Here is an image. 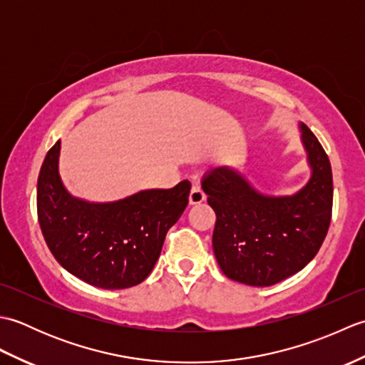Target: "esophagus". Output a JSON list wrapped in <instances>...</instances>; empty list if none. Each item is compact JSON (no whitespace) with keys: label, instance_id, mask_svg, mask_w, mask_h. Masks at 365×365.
Instances as JSON below:
<instances>
[{"label":"esophagus","instance_id":"34e87169","mask_svg":"<svg viewBox=\"0 0 365 365\" xmlns=\"http://www.w3.org/2000/svg\"><path fill=\"white\" fill-rule=\"evenodd\" d=\"M204 200H205V195H204L202 188H200L197 183L192 185V188L190 191V204L191 205H197L200 202H204Z\"/></svg>","mask_w":365,"mask_h":365}]
</instances>
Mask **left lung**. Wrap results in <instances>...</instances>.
I'll use <instances>...</instances> for the list:
<instances>
[{"mask_svg": "<svg viewBox=\"0 0 365 365\" xmlns=\"http://www.w3.org/2000/svg\"><path fill=\"white\" fill-rule=\"evenodd\" d=\"M299 130L311 178L294 195H263L227 166L204 175L202 190L216 215L215 257L232 281L254 287L281 282L315 257L328 234L331 163L312 131L304 123Z\"/></svg>", "mask_w": 365, "mask_h": 365, "instance_id": "1", "label": "left lung"}]
</instances>
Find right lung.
Returning <instances> with one entry per match:
<instances>
[{"label":"right lung","mask_w":365,"mask_h":365,"mask_svg":"<svg viewBox=\"0 0 365 365\" xmlns=\"http://www.w3.org/2000/svg\"><path fill=\"white\" fill-rule=\"evenodd\" d=\"M61 141L46 153L37 180V216L54 259L98 289L138 285L157 263L168 230L188 205L191 183L144 190L114 202L72 196L59 175Z\"/></svg>","instance_id":"obj_1"}]
</instances>
